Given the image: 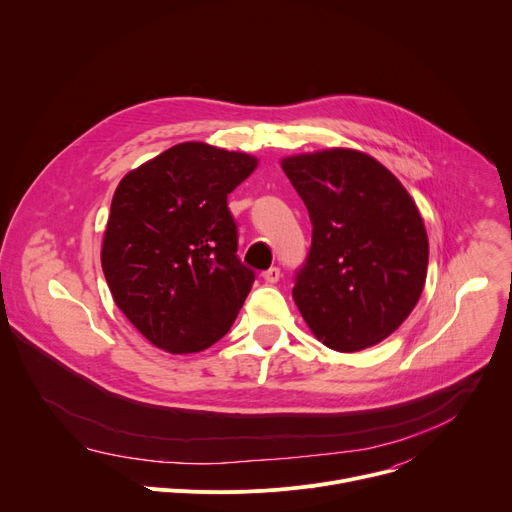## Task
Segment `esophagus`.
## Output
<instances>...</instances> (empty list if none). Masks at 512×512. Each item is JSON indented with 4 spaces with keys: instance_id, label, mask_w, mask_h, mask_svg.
I'll return each mask as SVG.
<instances>
[{
    "instance_id": "1",
    "label": "esophagus",
    "mask_w": 512,
    "mask_h": 512,
    "mask_svg": "<svg viewBox=\"0 0 512 512\" xmlns=\"http://www.w3.org/2000/svg\"><path fill=\"white\" fill-rule=\"evenodd\" d=\"M261 277H263V281H265V283H277V281H279V277H281V271H279L277 267H271V269L263 271V273H261Z\"/></svg>"
}]
</instances>
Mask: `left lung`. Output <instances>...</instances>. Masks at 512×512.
<instances>
[{
    "mask_svg": "<svg viewBox=\"0 0 512 512\" xmlns=\"http://www.w3.org/2000/svg\"><path fill=\"white\" fill-rule=\"evenodd\" d=\"M312 221V249L291 296L314 336L356 352L391 336L427 277L423 218L373 156L328 148L279 160Z\"/></svg>",
    "mask_w": 512,
    "mask_h": 512,
    "instance_id": "obj_1",
    "label": "left lung"
}]
</instances>
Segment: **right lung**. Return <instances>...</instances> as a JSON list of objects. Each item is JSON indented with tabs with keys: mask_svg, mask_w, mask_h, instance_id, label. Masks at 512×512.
Returning a JSON list of instances; mask_svg holds the SVG:
<instances>
[{
	"mask_svg": "<svg viewBox=\"0 0 512 512\" xmlns=\"http://www.w3.org/2000/svg\"><path fill=\"white\" fill-rule=\"evenodd\" d=\"M259 160L204 141L172 145L115 188L101 265L125 318L154 346L192 354L233 326L255 273L237 259L227 196Z\"/></svg>",
	"mask_w": 512,
	"mask_h": 512,
	"instance_id": "right-lung-1",
	"label": "right lung"
}]
</instances>
